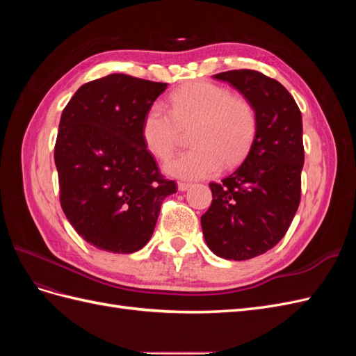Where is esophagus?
<instances>
[{
	"instance_id": "1",
	"label": "esophagus",
	"mask_w": 356,
	"mask_h": 356,
	"mask_svg": "<svg viewBox=\"0 0 356 356\" xmlns=\"http://www.w3.org/2000/svg\"><path fill=\"white\" fill-rule=\"evenodd\" d=\"M190 187H191V184H188V182H178V190L179 191H187Z\"/></svg>"
}]
</instances>
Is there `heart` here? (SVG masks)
I'll list each match as a JSON object with an SVG mask.
<instances>
[{
  "label": "heart",
  "mask_w": 356,
  "mask_h": 356,
  "mask_svg": "<svg viewBox=\"0 0 356 356\" xmlns=\"http://www.w3.org/2000/svg\"><path fill=\"white\" fill-rule=\"evenodd\" d=\"M197 122L191 147L166 160L168 175L179 179L208 178L222 165L233 166L246 156L255 131L252 105L209 81H193L170 95V110L156 101L143 120V139L156 157L165 159L175 148L181 124Z\"/></svg>",
  "instance_id": "obj_1"
}]
</instances>
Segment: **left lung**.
<instances>
[{
	"label": "left lung",
	"mask_w": 356,
	"mask_h": 356,
	"mask_svg": "<svg viewBox=\"0 0 356 356\" xmlns=\"http://www.w3.org/2000/svg\"><path fill=\"white\" fill-rule=\"evenodd\" d=\"M252 105L257 131L243 163L220 184L202 215L209 250L225 260H250L281 241L300 204L305 163L303 122L284 86L252 70L215 74Z\"/></svg>",
	"instance_id": "left-lung-1"
}]
</instances>
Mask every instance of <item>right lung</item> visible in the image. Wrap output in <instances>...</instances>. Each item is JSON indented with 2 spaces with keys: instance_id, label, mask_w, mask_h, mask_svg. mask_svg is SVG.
<instances>
[{
  "instance_id": "right-lung-1",
  "label": "right lung",
  "mask_w": 356,
  "mask_h": 356,
  "mask_svg": "<svg viewBox=\"0 0 356 356\" xmlns=\"http://www.w3.org/2000/svg\"><path fill=\"white\" fill-rule=\"evenodd\" d=\"M166 88L110 74L83 84L62 111L55 145L60 207L98 250H141L152 239L161 202L177 193L143 139L145 111Z\"/></svg>"
}]
</instances>
